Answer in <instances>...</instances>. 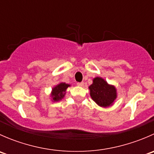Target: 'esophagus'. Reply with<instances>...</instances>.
I'll return each instance as SVG.
<instances>
[{
    "label": "esophagus",
    "instance_id": "34e87169",
    "mask_svg": "<svg viewBox=\"0 0 154 154\" xmlns=\"http://www.w3.org/2000/svg\"><path fill=\"white\" fill-rule=\"evenodd\" d=\"M77 85L78 86H84V83L83 82H80V83H77Z\"/></svg>",
    "mask_w": 154,
    "mask_h": 154
}]
</instances>
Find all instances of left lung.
<instances>
[{"mask_svg": "<svg viewBox=\"0 0 154 154\" xmlns=\"http://www.w3.org/2000/svg\"><path fill=\"white\" fill-rule=\"evenodd\" d=\"M90 96L98 106L108 107L113 104L117 97L116 87L107 83L101 77L93 79V83L88 87Z\"/></svg>", "mask_w": 154, "mask_h": 154, "instance_id": "left-lung-1", "label": "left lung"}]
</instances>
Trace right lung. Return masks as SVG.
<instances>
[{"instance_id":"add662e5","label":"right lung","mask_w":154,"mask_h":154,"mask_svg":"<svg viewBox=\"0 0 154 154\" xmlns=\"http://www.w3.org/2000/svg\"><path fill=\"white\" fill-rule=\"evenodd\" d=\"M70 85L66 83H60L57 86L52 88V92H51V97H52L53 101H59L61 100L64 97L66 94V89Z\"/></svg>"}]
</instances>
